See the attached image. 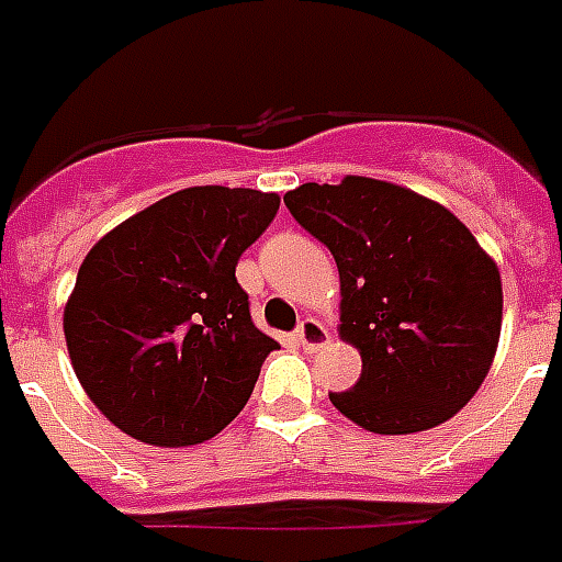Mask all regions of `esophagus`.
I'll return each instance as SVG.
<instances>
[{
	"label": "esophagus",
	"mask_w": 562,
	"mask_h": 562,
	"mask_svg": "<svg viewBox=\"0 0 562 562\" xmlns=\"http://www.w3.org/2000/svg\"><path fill=\"white\" fill-rule=\"evenodd\" d=\"M296 340L302 346H305L307 352H316V349H323V346L331 340V335H328V328L319 323V319H314V316H307V319H302L296 328Z\"/></svg>",
	"instance_id": "1"
}]
</instances>
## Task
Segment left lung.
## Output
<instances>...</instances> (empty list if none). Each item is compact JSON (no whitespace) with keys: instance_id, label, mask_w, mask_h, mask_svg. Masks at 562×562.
<instances>
[{"instance_id":"obj_1","label":"left lung","mask_w":562,"mask_h":562,"mask_svg":"<svg viewBox=\"0 0 562 562\" xmlns=\"http://www.w3.org/2000/svg\"><path fill=\"white\" fill-rule=\"evenodd\" d=\"M284 204L335 255L340 337L361 352L356 387L328 394L337 412L379 436L450 420L495 361V260L450 210L373 177L302 183Z\"/></svg>"}]
</instances>
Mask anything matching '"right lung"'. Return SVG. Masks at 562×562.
I'll return each instance as SVG.
<instances>
[{
    "label": "right lung",
    "mask_w": 562,
    "mask_h": 562,
    "mask_svg": "<svg viewBox=\"0 0 562 562\" xmlns=\"http://www.w3.org/2000/svg\"><path fill=\"white\" fill-rule=\"evenodd\" d=\"M278 204L276 192L192 186L88 251L65 307L67 352L121 432L201 445L246 408L278 340L255 326L236 263Z\"/></svg>",
    "instance_id": "obj_1"
}]
</instances>
